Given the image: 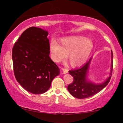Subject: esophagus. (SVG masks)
<instances>
[{
	"instance_id": "obj_1",
	"label": "esophagus",
	"mask_w": 123,
	"mask_h": 123,
	"mask_svg": "<svg viewBox=\"0 0 123 123\" xmlns=\"http://www.w3.org/2000/svg\"><path fill=\"white\" fill-rule=\"evenodd\" d=\"M62 71H63L62 72L63 74H66V73L68 72V69L66 68H62Z\"/></svg>"
}]
</instances>
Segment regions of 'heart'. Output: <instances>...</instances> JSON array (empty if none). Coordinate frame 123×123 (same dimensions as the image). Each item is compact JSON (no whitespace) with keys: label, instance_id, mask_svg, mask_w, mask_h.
Returning a JSON list of instances; mask_svg holds the SVG:
<instances>
[{"label":"heart","instance_id":"1","mask_svg":"<svg viewBox=\"0 0 123 123\" xmlns=\"http://www.w3.org/2000/svg\"><path fill=\"white\" fill-rule=\"evenodd\" d=\"M94 47L92 40L81 36H70L63 38L60 44L51 40L50 51L52 59L56 62L62 61L68 55L71 65L79 66L84 63L88 58Z\"/></svg>","mask_w":123,"mask_h":123}]
</instances>
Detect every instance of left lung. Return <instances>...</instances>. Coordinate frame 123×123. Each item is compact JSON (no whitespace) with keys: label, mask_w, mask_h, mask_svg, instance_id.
Masks as SVG:
<instances>
[{"label":"left lung","mask_w":123,"mask_h":123,"mask_svg":"<svg viewBox=\"0 0 123 123\" xmlns=\"http://www.w3.org/2000/svg\"><path fill=\"white\" fill-rule=\"evenodd\" d=\"M111 71L109 77L104 82L97 84L88 79V70L92 57L83 66L69 71L70 75L73 76V81L68 86V90L73 97L79 99L88 98L101 91L108 85L111 80L113 70V53L111 50Z\"/></svg>","instance_id":"8db88e82"}]
</instances>
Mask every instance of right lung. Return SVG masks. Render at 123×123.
I'll list each match as a JSON object with an SVG mask.
<instances>
[{
	"label": "right lung",
	"instance_id": "obj_1",
	"mask_svg": "<svg viewBox=\"0 0 123 123\" xmlns=\"http://www.w3.org/2000/svg\"><path fill=\"white\" fill-rule=\"evenodd\" d=\"M48 31L32 26L26 29L12 48L14 73L17 81L28 92H46L60 74L50 58Z\"/></svg>",
	"mask_w": 123,
	"mask_h": 123
}]
</instances>
